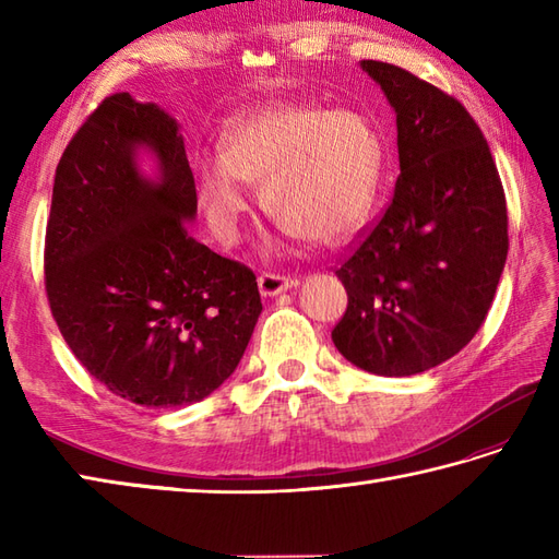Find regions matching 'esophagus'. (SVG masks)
<instances>
[{
	"label": "esophagus",
	"instance_id": "esophagus-1",
	"mask_svg": "<svg viewBox=\"0 0 559 559\" xmlns=\"http://www.w3.org/2000/svg\"><path fill=\"white\" fill-rule=\"evenodd\" d=\"M257 283H259V293L264 295V298H271V295L286 293V290L298 286V278L281 276V273H259Z\"/></svg>",
	"mask_w": 559,
	"mask_h": 559
}]
</instances>
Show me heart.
Wrapping results in <instances>:
<instances>
[{
	"label": "heart",
	"mask_w": 559,
	"mask_h": 559,
	"mask_svg": "<svg viewBox=\"0 0 559 559\" xmlns=\"http://www.w3.org/2000/svg\"><path fill=\"white\" fill-rule=\"evenodd\" d=\"M382 165V141L360 115L283 105L233 124L221 153H201L197 197L223 245L240 240L247 182L261 185L266 211L302 240L338 245L370 213Z\"/></svg>",
	"instance_id": "heart-1"
}]
</instances>
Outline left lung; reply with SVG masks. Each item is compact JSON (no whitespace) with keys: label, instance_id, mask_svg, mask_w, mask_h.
<instances>
[{"label":"left lung","instance_id":"8db88e82","mask_svg":"<svg viewBox=\"0 0 559 559\" xmlns=\"http://www.w3.org/2000/svg\"><path fill=\"white\" fill-rule=\"evenodd\" d=\"M360 67L396 110L401 175L336 269L348 307L331 338L360 370L411 377L456 355L488 317L509 249L507 199L456 98L396 64Z\"/></svg>","mask_w":559,"mask_h":559}]
</instances>
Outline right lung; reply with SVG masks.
I'll return each instance as SVG.
<instances>
[{"instance_id": "right-lung-1", "label": "right lung", "mask_w": 559, "mask_h": 559, "mask_svg": "<svg viewBox=\"0 0 559 559\" xmlns=\"http://www.w3.org/2000/svg\"><path fill=\"white\" fill-rule=\"evenodd\" d=\"M146 145L158 181L135 165ZM197 187L180 127L153 103L112 93L59 158L45 233V290L67 346L115 396L189 406L228 379L261 298L240 261L189 235Z\"/></svg>"}]
</instances>
